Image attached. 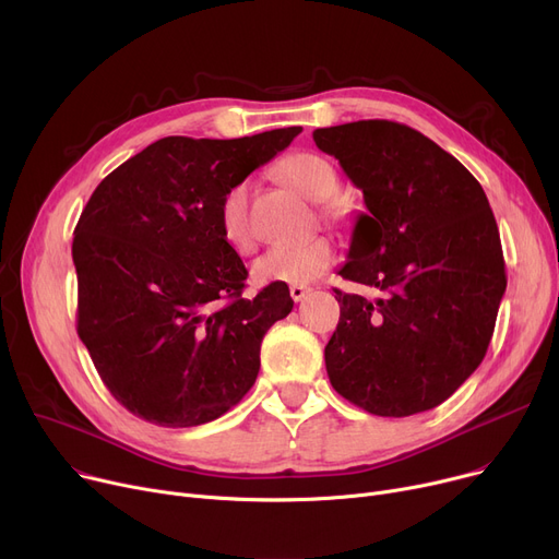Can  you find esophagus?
Instances as JSON below:
<instances>
[{"mask_svg":"<svg viewBox=\"0 0 559 559\" xmlns=\"http://www.w3.org/2000/svg\"><path fill=\"white\" fill-rule=\"evenodd\" d=\"M308 292H310V287H306V285H289V297H292V299H295L297 304L306 299V295H308Z\"/></svg>","mask_w":559,"mask_h":559,"instance_id":"34e87169","label":"esophagus"}]
</instances>
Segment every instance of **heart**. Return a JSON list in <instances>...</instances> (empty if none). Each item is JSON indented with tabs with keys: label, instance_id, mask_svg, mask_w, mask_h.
<instances>
[{
	"label": "heart",
	"instance_id": "heart-1",
	"mask_svg": "<svg viewBox=\"0 0 559 559\" xmlns=\"http://www.w3.org/2000/svg\"><path fill=\"white\" fill-rule=\"evenodd\" d=\"M278 179L297 194L310 201H326L340 188V176L331 160L310 152L289 154L278 165ZM321 217L329 224H342L346 213L340 203L326 201L321 209ZM222 238L230 249L247 253L253 249L255 238L249 219V186H230L219 201L217 209ZM335 262V247L329 238H312L304 245L274 247L264 251L251 267L253 281L258 285H306L319 278Z\"/></svg>",
	"mask_w": 559,
	"mask_h": 559
}]
</instances>
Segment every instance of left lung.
<instances>
[{
	"mask_svg": "<svg viewBox=\"0 0 559 559\" xmlns=\"http://www.w3.org/2000/svg\"><path fill=\"white\" fill-rule=\"evenodd\" d=\"M362 190L335 287L340 324L324 358L331 385L378 417L444 403L483 362L508 285L501 235L485 190L424 133L390 120L312 131Z\"/></svg>",
	"mask_w": 559,
	"mask_h": 559,
	"instance_id": "obj_1",
	"label": "left lung"
}]
</instances>
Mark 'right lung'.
I'll use <instances>...</instances> for the list:
<instances>
[{"label":"right lung","mask_w":559,"mask_h":559,"mask_svg":"<svg viewBox=\"0 0 559 559\" xmlns=\"http://www.w3.org/2000/svg\"><path fill=\"white\" fill-rule=\"evenodd\" d=\"M299 133L169 135L87 199L72 242L76 333L135 417L165 428L209 424L253 388L260 342L295 301L283 283L242 297L249 272L222 238L217 209Z\"/></svg>","instance_id":"right-lung-1"}]
</instances>
